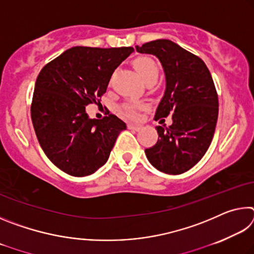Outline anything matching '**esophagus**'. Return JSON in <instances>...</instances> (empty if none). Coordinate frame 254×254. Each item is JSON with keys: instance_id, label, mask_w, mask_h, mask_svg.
<instances>
[{"instance_id": "34e87169", "label": "esophagus", "mask_w": 254, "mask_h": 254, "mask_svg": "<svg viewBox=\"0 0 254 254\" xmlns=\"http://www.w3.org/2000/svg\"><path fill=\"white\" fill-rule=\"evenodd\" d=\"M127 127L130 128V130H134V131H139L141 128V127L136 126V124H127Z\"/></svg>"}]
</instances>
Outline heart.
Returning <instances> with one entry per match:
<instances>
[{
  "instance_id": "b5f03b06",
  "label": "heart",
  "mask_w": 254,
  "mask_h": 254,
  "mask_svg": "<svg viewBox=\"0 0 254 254\" xmlns=\"http://www.w3.org/2000/svg\"><path fill=\"white\" fill-rule=\"evenodd\" d=\"M133 65H134L136 71L139 72L140 76L142 77L144 80L151 78V77H156V78H158L159 68L156 62L150 57L136 58L134 60V63H133ZM140 106V104H127L123 105L122 111L127 118L134 119L136 118V109Z\"/></svg>"
}]
</instances>
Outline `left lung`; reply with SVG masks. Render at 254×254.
<instances>
[{
    "mask_svg": "<svg viewBox=\"0 0 254 254\" xmlns=\"http://www.w3.org/2000/svg\"><path fill=\"white\" fill-rule=\"evenodd\" d=\"M135 49L156 56L165 71L166 89L154 119L173 114L170 127H156L158 141L145 149V156L161 173L184 174L204 157L214 136L218 97L212 75L199 57L171 40L158 39Z\"/></svg>",
    "mask_w": 254,
    "mask_h": 254,
    "instance_id": "obj_1",
    "label": "left lung"
}]
</instances>
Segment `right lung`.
I'll use <instances>...</instances> for the list:
<instances>
[{"label":"right lung","instance_id":"obj_1","mask_svg":"<svg viewBox=\"0 0 254 254\" xmlns=\"http://www.w3.org/2000/svg\"><path fill=\"white\" fill-rule=\"evenodd\" d=\"M134 49L72 47L42 68L31 104L40 147L64 173L85 177L106 163L127 124L113 114L89 119L86 106L100 101L114 70Z\"/></svg>","mask_w":254,"mask_h":254}]
</instances>
